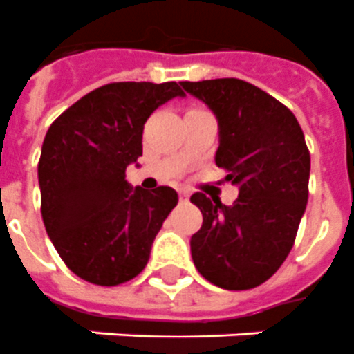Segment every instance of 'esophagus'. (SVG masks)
Listing matches in <instances>:
<instances>
[{
    "mask_svg": "<svg viewBox=\"0 0 354 354\" xmlns=\"http://www.w3.org/2000/svg\"><path fill=\"white\" fill-rule=\"evenodd\" d=\"M179 199H180V203H186V201L190 199V192L185 190V188H180V190H179Z\"/></svg>",
    "mask_w": 354,
    "mask_h": 354,
    "instance_id": "obj_1",
    "label": "esophagus"
}]
</instances>
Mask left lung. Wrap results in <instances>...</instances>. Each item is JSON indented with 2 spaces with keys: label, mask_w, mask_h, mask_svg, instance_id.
<instances>
[{
  "label": "left lung",
  "mask_w": 354,
  "mask_h": 354,
  "mask_svg": "<svg viewBox=\"0 0 354 354\" xmlns=\"http://www.w3.org/2000/svg\"><path fill=\"white\" fill-rule=\"evenodd\" d=\"M217 118L216 164L239 188L234 205L194 194L203 226L190 239L203 278L226 290L254 289L287 259L309 197L310 155L290 109L237 78L180 82Z\"/></svg>",
  "instance_id": "left-lung-1"
}]
</instances>
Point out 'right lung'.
<instances>
[{"instance_id":"obj_1","label":"right lung","mask_w":354,"mask_h":354,"mask_svg":"<svg viewBox=\"0 0 354 354\" xmlns=\"http://www.w3.org/2000/svg\"><path fill=\"white\" fill-rule=\"evenodd\" d=\"M185 93L175 82H117L91 91L50 124L38 183L45 230L67 267L113 287L142 272L177 192L133 188L142 131L159 106Z\"/></svg>"}]
</instances>
